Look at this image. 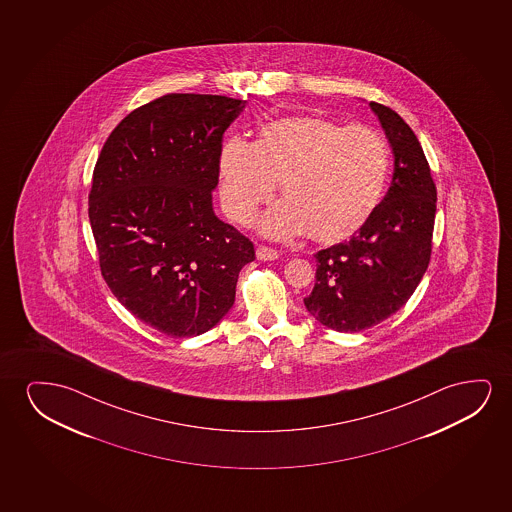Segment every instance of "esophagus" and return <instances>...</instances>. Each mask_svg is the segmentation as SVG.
Here are the masks:
<instances>
[{"label":"esophagus","instance_id":"obj_1","mask_svg":"<svg viewBox=\"0 0 512 512\" xmlns=\"http://www.w3.org/2000/svg\"><path fill=\"white\" fill-rule=\"evenodd\" d=\"M280 257V253H278V250H274V248H271V246H264L260 245L259 248H257V259L259 260H276Z\"/></svg>","mask_w":512,"mask_h":512}]
</instances>
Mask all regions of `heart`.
Segmentation results:
<instances>
[{"label": "heart", "mask_w": 512, "mask_h": 512, "mask_svg": "<svg viewBox=\"0 0 512 512\" xmlns=\"http://www.w3.org/2000/svg\"><path fill=\"white\" fill-rule=\"evenodd\" d=\"M390 150L372 127L301 115L262 127L253 143L231 138L220 152L225 213L252 224L280 182L285 203L262 220V232L287 238L306 231L318 243H339L364 227L385 190Z\"/></svg>", "instance_id": "b5f03b06"}]
</instances>
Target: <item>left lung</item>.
<instances>
[{
	"instance_id": "left-lung-1",
	"label": "left lung",
	"mask_w": 512,
	"mask_h": 512,
	"mask_svg": "<svg viewBox=\"0 0 512 512\" xmlns=\"http://www.w3.org/2000/svg\"><path fill=\"white\" fill-rule=\"evenodd\" d=\"M393 152L383 201L350 241L316 253V283L304 306L337 332H360L397 313L427 271L437 189L420 141L399 113L369 103Z\"/></svg>"
}]
</instances>
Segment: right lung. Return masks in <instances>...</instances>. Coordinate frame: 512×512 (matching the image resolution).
Listing matches in <instances>:
<instances>
[{"mask_svg": "<svg viewBox=\"0 0 512 512\" xmlns=\"http://www.w3.org/2000/svg\"><path fill=\"white\" fill-rule=\"evenodd\" d=\"M246 101L166 94L113 129L92 173L89 220L106 285L171 337L215 327L234 304L250 239L213 211L225 129Z\"/></svg>", "mask_w": 512, "mask_h": 512, "instance_id": "add662e5", "label": "right lung"}]
</instances>
